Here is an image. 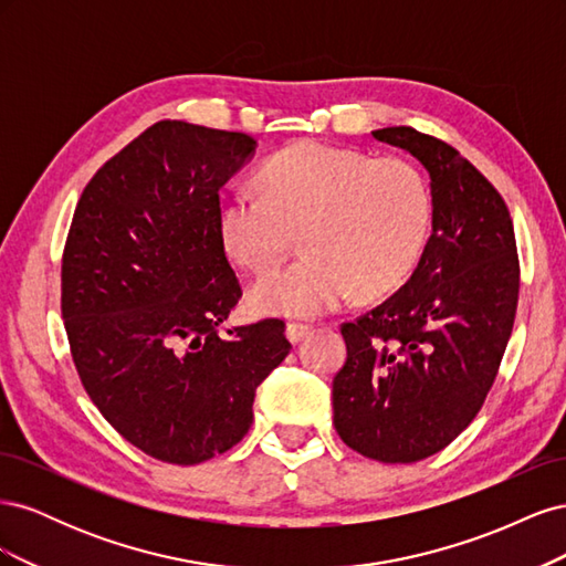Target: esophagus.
I'll list each match as a JSON object with an SVG mask.
<instances>
[{
    "mask_svg": "<svg viewBox=\"0 0 566 566\" xmlns=\"http://www.w3.org/2000/svg\"><path fill=\"white\" fill-rule=\"evenodd\" d=\"M306 333H310V325H306V323H287L285 325V335H287V339L290 342H300Z\"/></svg>",
    "mask_w": 566,
    "mask_h": 566,
    "instance_id": "obj_1",
    "label": "esophagus"
}]
</instances>
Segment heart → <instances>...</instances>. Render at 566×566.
I'll return each mask as SVG.
<instances>
[{
  "instance_id": "1",
  "label": "heart",
  "mask_w": 566,
  "mask_h": 566,
  "mask_svg": "<svg viewBox=\"0 0 566 566\" xmlns=\"http://www.w3.org/2000/svg\"><path fill=\"white\" fill-rule=\"evenodd\" d=\"M264 193L229 188L219 198L221 243L248 271L280 265L303 231L307 254L250 290L254 312L314 318L349 300L397 290L413 271L432 217L416 165L328 144H297L262 167Z\"/></svg>"
}]
</instances>
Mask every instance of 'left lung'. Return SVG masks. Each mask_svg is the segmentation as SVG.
Masks as SVG:
<instances>
[{
	"mask_svg": "<svg viewBox=\"0 0 566 566\" xmlns=\"http://www.w3.org/2000/svg\"><path fill=\"white\" fill-rule=\"evenodd\" d=\"M373 136L427 169L432 235L406 285L342 323L333 422L349 449L397 465L447 449L482 410L515 325L520 254L503 196L453 146L413 127Z\"/></svg>",
	"mask_w": 566,
	"mask_h": 566,
	"instance_id": "left-lung-1",
	"label": "left lung"
}]
</instances>
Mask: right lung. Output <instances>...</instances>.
<instances>
[{
	"label": "right lung",
	"instance_id": "add662e5",
	"mask_svg": "<svg viewBox=\"0 0 566 566\" xmlns=\"http://www.w3.org/2000/svg\"><path fill=\"white\" fill-rule=\"evenodd\" d=\"M254 146L163 119L84 186L65 238L61 314L82 387L119 437L172 465L235 447L256 387L293 349L281 318L219 333L243 295L219 191Z\"/></svg>",
	"mask_w": 566,
	"mask_h": 566
}]
</instances>
